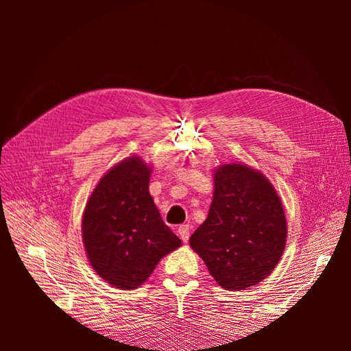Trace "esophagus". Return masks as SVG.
Returning a JSON list of instances; mask_svg holds the SVG:
<instances>
[{"label": "esophagus", "mask_w": 351, "mask_h": 351, "mask_svg": "<svg viewBox=\"0 0 351 351\" xmlns=\"http://www.w3.org/2000/svg\"><path fill=\"white\" fill-rule=\"evenodd\" d=\"M177 232H178L180 239H182L184 243H187V241H189V237H190V227H189L187 224L180 226V227H178V230H177Z\"/></svg>", "instance_id": "1"}]
</instances>
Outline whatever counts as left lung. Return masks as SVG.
Segmentation results:
<instances>
[{"label": "left lung", "mask_w": 351, "mask_h": 351, "mask_svg": "<svg viewBox=\"0 0 351 351\" xmlns=\"http://www.w3.org/2000/svg\"><path fill=\"white\" fill-rule=\"evenodd\" d=\"M208 218L190 237L212 277L226 290H246L277 267L287 222L281 199L265 176L241 164L214 174Z\"/></svg>", "instance_id": "1"}]
</instances>
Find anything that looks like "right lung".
<instances>
[{"label": "right lung", "mask_w": 351, "mask_h": 351, "mask_svg": "<svg viewBox=\"0 0 351 351\" xmlns=\"http://www.w3.org/2000/svg\"><path fill=\"white\" fill-rule=\"evenodd\" d=\"M151 168L130 156L105 174L83 212V243L92 268L121 290L142 285L167 253L182 246L149 195Z\"/></svg>", "instance_id": "obj_1"}]
</instances>
